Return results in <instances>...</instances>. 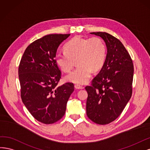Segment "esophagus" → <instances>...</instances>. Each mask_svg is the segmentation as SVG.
Masks as SVG:
<instances>
[{"mask_svg": "<svg viewBox=\"0 0 150 150\" xmlns=\"http://www.w3.org/2000/svg\"><path fill=\"white\" fill-rule=\"evenodd\" d=\"M75 88L76 89H83V86H80V85H78V84L75 85Z\"/></svg>", "mask_w": 150, "mask_h": 150, "instance_id": "obj_1", "label": "esophagus"}]
</instances>
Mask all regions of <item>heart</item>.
<instances>
[{
  "instance_id": "b5f03b06",
  "label": "heart",
  "mask_w": 150,
  "mask_h": 150,
  "mask_svg": "<svg viewBox=\"0 0 150 150\" xmlns=\"http://www.w3.org/2000/svg\"><path fill=\"white\" fill-rule=\"evenodd\" d=\"M65 52H57L55 60L62 70L69 72L76 59L79 66L65 76V80L85 84L89 80L91 71L100 70L106 58V47L98 37L85 38L76 37L67 43Z\"/></svg>"
}]
</instances>
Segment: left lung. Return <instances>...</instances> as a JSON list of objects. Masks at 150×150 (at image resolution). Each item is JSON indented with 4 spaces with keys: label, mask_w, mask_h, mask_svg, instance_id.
<instances>
[{
    "label": "left lung",
    "mask_w": 150,
    "mask_h": 150,
    "mask_svg": "<svg viewBox=\"0 0 150 150\" xmlns=\"http://www.w3.org/2000/svg\"><path fill=\"white\" fill-rule=\"evenodd\" d=\"M105 41L107 54L103 67L86 86V115L92 122L107 125L122 113L131 98L133 64L129 54L118 38L107 32H91Z\"/></svg>",
    "instance_id": "1"
}]
</instances>
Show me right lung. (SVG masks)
<instances>
[{
	"instance_id": "add662e5",
	"label": "right lung",
	"mask_w": 150,
	"mask_h": 150,
	"mask_svg": "<svg viewBox=\"0 0 150 150\" xmlns=\"http://www.w3.org/2000/svg\"><path fill=\"white\" fill-rule=\"evenodd\" d=\"M70 35L49 34L36 40L27 47L19 64L22 100L43 123H54L64 117L74 91L70 82L58 86L62 74L55 60L58 47Z\"/></svg>"
}]
</instances>
